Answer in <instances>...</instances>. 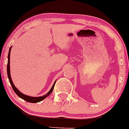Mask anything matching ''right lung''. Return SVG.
Returning a JSON list of instances; mask_svg holds the SVG:
<instances>
[{"mask_svg": "<svg viewBox=\"0 0 129 129\" xmlns=\"http://www.w3.org/2000/svg\"><path fill=\"white\" fill-rule=\"evenodd\" d=\"M11 48H12V46L10 48L9 53H8V63H7V75H8V79H9L10 83L11 85H12V87L13 89V90H14V92H15L16 93L17 95H18V97H19L20 98L23 99V100H25L26 102H28L37 103V102H41L42 100H43V99H45V98H46V97H48V96L49 94H51V92H53V90L54 87V85H55V83H56V82L54 83L53 87H51V89L50 90H49L48 92L46 94H45V95L42 96V97H30V96L26 95H24V94H22L21 92H19V90H18V89H17L16 87L15 86V85L13 84V82H12V78H11L10 69V55Z\"/></svg>", "mask_w": 129, "mask_h": 129, "instance_id": "1", "label": "right lung"}]
</instances>
